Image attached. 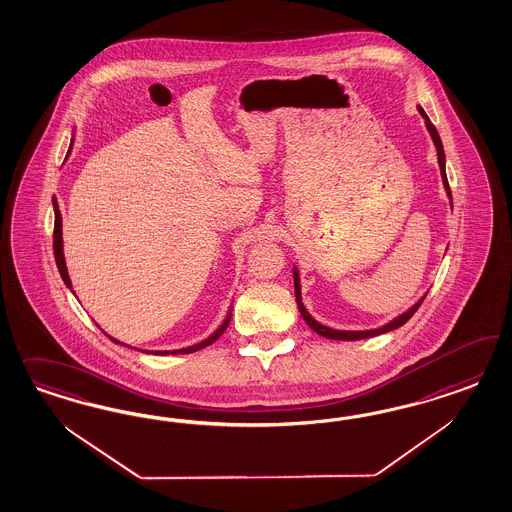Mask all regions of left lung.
Returning a JSON list of instances; mask_svg holds the SVG:
<instances>
[{
    "label": "left lung",
    "mask_w": 512,
    "mask_h": 512,
    "mask_svg": "<svg viewBox=\"0 0 512 512\" xmlns=\"http://www.w3.org/2000/svg\"><path fill=\"white\" fill-rule=\"evenodd\" d=\"M419 112L422 114V118L426 120V127H428V131H430V135H432V139H434L435 148H437V161H439V169H441V178H443V184H445V189H447V195H449L450 199H452V195H450V187L449 180H447V172H445V152H443V144H441V139H439V133H437V129H435V125L430 122V118L426 116V112L420 109ZM295 295H296V304H298V310H300V315L304 317V321L308 323L311 330L313 332H317L319 336H323V338H328V340H364V338H373V336H379V334H385V332H390V330H394V328H400V326L405 325L413 315H415V311L419 310L420 304H422V300H424V296L420 298L419 302L411 308V310L405 311L403 315L400 317H396L394 321H390L388 325L381 326V328H375V330H357V332H353V330H334V328H328V326L321 325V323H317L313 317H311L308 310L304 308V304H302V296H300V279H298V272H296L295 268Z\"/></svg>",
    "instance_id": "left-lung-1"
}]
</instances>
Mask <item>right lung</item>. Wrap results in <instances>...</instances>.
Segmentation results:
<instances>
[{
	"mask_svg": "<svg viewBox=\"0 0 512 512\" xmlns=\"http://www.w3.org/2000/svg\"><path fill=\"white\" fill-rule=\"evenodd\" d=\"M69 150H71V146H69ZM67 154H69V152H67ZM54 214H56V219H54V259H56L58 270H60V276H62L63 281H65V285H67V287H71V279H69V274H67L65 259H63L62 214H60V208H58V202H56V199H54ZM229 323H231V313L227 315V319L223 321V325L219 326L210 338H206V340L201 341V343H197V345H191V347H187V349L172 351V353H174V355H178V353L187 355V353H195V351H199V349H204V347L212 345V343H214V341H216L217 338L225 332V328L229 326ZM110 340L114 341V343H120V341L114 340V338H110ZM155 355H169V351H155Z\"/></svg>",
	"mask_w": 512,
	"mask_h": 512,
	"instance_id": "add662e5",
	"label": "right lung"
}]
</instances>
